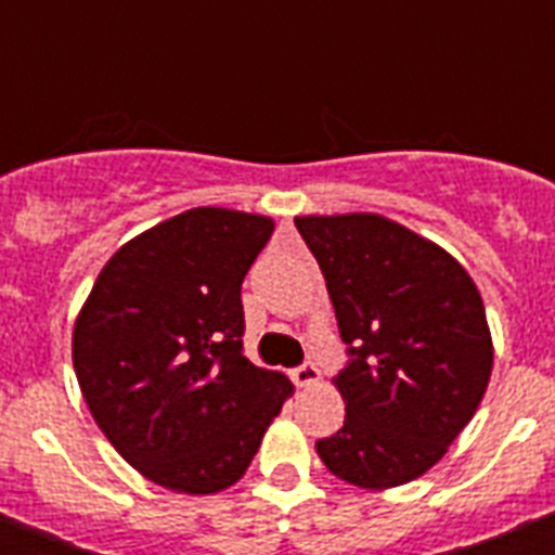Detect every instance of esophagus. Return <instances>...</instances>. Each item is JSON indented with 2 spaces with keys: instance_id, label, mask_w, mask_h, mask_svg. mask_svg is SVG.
<instances>
[{
  "instance_id": "esophagus-1",
  "label": "esophagus",
  "mask_w": 555,
  "mask_h": 555,
  "mask_svg": "<svg viewBox=\"0 0 555 555\" xmlns=\"http://www.w3.org/2000/svg\"><path fill=\"white\" fill-rule=\"evenodd\" d=\"M292 377H294V384L300 386V389H311V386H317L322 380V372L313 364H302L300 370H294Z\"/></svg>"
}]
</instances>
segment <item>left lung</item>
<instances>
[{
    "label": "left lung",
    "mask_w": 555,
    "mask_h": 555,
    "mask_svg": "<svg viewBox=\"0 0 555 555\" xmlns=\"http://www.w3.org/2000/svg\"><path fill=\"white\" fill-rule=\"evenodd\" d=\"M352 361L333 377L345 428L317 442L352 487H403L442 461L494 364L478 286L453 255L380 214L294 217Z\"/></svg>",
    "instance_id": "obj_1"
}]
</instances>
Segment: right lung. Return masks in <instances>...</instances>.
<instances>
[{"label": "right lung", "instance_id": "right-lung-1", "mask_svg": "<svg viewBox=\"0 0 555 555\" xmlns=\"http://www.w3.org/2000/svg\"><path fill=\"white\" fill-rule=\"evenodd\" d=\"M274 219L191 208L113 253L82 302L72 361L116 453L180 494L247 473L294 386L242 352V283Z\"/></svg>", "mask_w": 555, "mask_h": 555}]
</instances>
